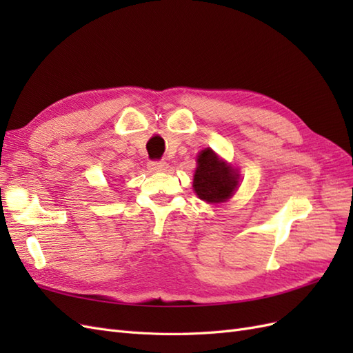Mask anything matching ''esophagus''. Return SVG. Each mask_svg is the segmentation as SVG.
<instances>
[{
	"instance_id": "obj_1",
	"label": "esophagus",
	"mask_w": 353,
	"mask_h": 353,
	"mask_svg": "<svg viewBox=\"0 0 353 353\" xmlns=\"http://www.w3.org/2000/svg\"><path fill=\"white\" fill-rule=\"evenodd\" d=\"M148 169L153 170V172H165L168 163L162 162V160H152V162H148Z\"/></svg>"
}]
</instances>
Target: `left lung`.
Wrapping results in <instances>:
<instances>
[{"label":"left lung","instance_id":"1","mask_svg":"<svg viewBox=\"0 0 353 353\" xmlns=\"http://www.w3.org/2000/svg\"><path fill=\"white\" fill-rule=\"evenodd\" d=\"M239 175L230 165L221 162L210 148L201 150L197 156L194 174L196 194L208 203H222L228 200L237 188Z\"/></svg>","mask_w":353,"mask_h":353}]
</instances>
